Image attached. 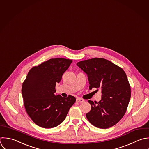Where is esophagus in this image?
Listing matches in <instances>:
<instances>
[{"label": "esophagus", "mask_w": 149, "mask_h": 149, "mask_svg": "<svg viewBox=\"0 0 149 149\" xmlns=\"http://www.w3.org/2000/svg\"><path fill=\"white\" fill-rule=\"evenodd\" d=\"M76 101H77V102H78V103H83V102H84V100H83V99H81V98H77V100H76Z\"/></svg>", "instance_id": "obj_1"}]
</instances>
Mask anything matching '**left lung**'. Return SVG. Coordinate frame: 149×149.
<instances>
[{"instance_id":"obj_1","label":"left lung","mask_w":149,"mask_h":149,"mask_svg":"<svg viewBox=\"0 0 149 149\" xmlns=\"http://www.w3.org/2000/svg\"><path fill=\"white\" fill-rule=\"evenodd\" d=\"M85 74L92 88L102 89L99 102L88 100L91 111L86 114L93 125L102 129L110 128L124 116L131 98V87L124 71L112 62L94 58L77 64Z\"/></svg>"}]
</instances>
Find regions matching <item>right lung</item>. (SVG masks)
I'll return each instance as SVG.
<instances>
[{
	"instance_id": "right-lung-1",
	"label": "right lung",
	"mask_w": 149,
	"mask_h": 149,
	"mask_svg": "<svg viewBox=\"0 0 149 149\" xmlns=\"http://www.w3.org/2000/svg\"><path fill=\"white\" fill-rule=\"evenodd\" d=\"M72 62V60L50 59L32 68L22 84V95L26 111L33 122L44 128H52L65 118L76 99L55 95V87Z\"/></svg>"
}]
</instances>
